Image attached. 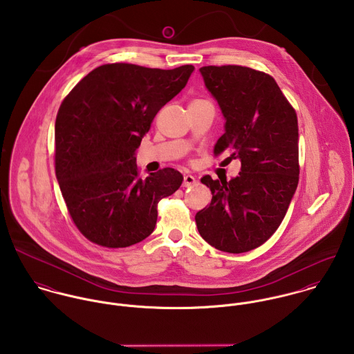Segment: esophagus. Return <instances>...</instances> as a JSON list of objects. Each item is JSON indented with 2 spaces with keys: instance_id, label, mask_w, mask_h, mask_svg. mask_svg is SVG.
Wrapping results in <instances>:
<instances>
[{
  "instance_id": "34e87169",
  "label": "esophagus",
  "mask_w": 354,
  "mask_h": 354,
  "mask_svg": "<svg viewBox=\"0 0 354 354\" xmlns=\"http://www.w3.org/2000/svg\"><path fill=\"white\" fill-rule=\"evenodd\" d=\"M198 183V180L191 176V174H185L184 176V187H191V185H195Z\"/></svg>"
}]
</instances>
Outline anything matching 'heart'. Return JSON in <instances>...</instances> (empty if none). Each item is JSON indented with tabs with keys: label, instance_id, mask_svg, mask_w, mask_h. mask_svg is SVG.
<instances>
[{
	"label": "heart",
	"instance_id": "obj_1",
	"mask_svg": "<svg viewBox=\"0 0 354 354\" xmlns=\"http://www.w3.org/2000/svg\"><path fill=\"white\" fill-rule=\"evenodd\" d=\"M194 102H202V100H194ZM194 102H192V103H194Z\"/></svg>",
	"mask_w": 354,
	"mask_h": 354
}]
</instances>
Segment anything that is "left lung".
Returning <instances> with one entry per match:
<instances>
[{"instance_id":"left-lung-1","label":"left lung","mask_w":354,"mask_h":354,"mask_svg":"<svg viewBox=\"0 0 354 354\" xmlns=\"http://www.w3.org/2000/svg\"><path fill=\"white\" fill-rule=\"evenodd\" d=\"M205 84L227 119L214 155L239 158V176L201 181L212 203L198 212L201 236L221 251L239 254L263 244L281 224L299 180L298 120L276 81L243 66H206Z\"/></svg>"}]
</instances>
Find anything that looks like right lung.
<instances>
[{
	"label": "right lung",
	"instance_id": "1",
	"mask_svg": "<svg viewBox=\"0 0 354 354\" xmlns=\"http://www.w3.org/2000/svg\"><path fill=\"white\" fill-rule=\"evenodd\" d=\"M192 71V64L173 70L103 64L62 102L56 177L73 223L92 243L122 248L144 240L153 232L160 199L180 188L183 176L171 167L141 178L134 151Z\"/></svg>",
	"mask_w": 354,
	"mask_h": 354
}]
</instances>
